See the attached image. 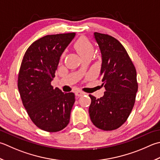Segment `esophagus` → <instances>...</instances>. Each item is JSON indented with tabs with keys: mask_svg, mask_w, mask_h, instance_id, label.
Segmentation results:
<instances>
[{
	"mask_svg": "<svg viewBox=\"0 0 160 160\" xmlns=\"http://www.w3.org/2000/svg\"><path fill=\"white\" fill-rule=\"evenodd\" d=\"M76 93V95L77 96H79L80 97V96H83L85 93H84L83 92H82V91H76V93Z\"/></svg>",
	"mask_w": 160,
	"mask_h": 160,
	"instance_id": "34e87169",
	"label": "esophagus"
}]
</instances>
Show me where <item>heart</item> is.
Listing matches in <instances>:
<instances>
[{"label": "heart", "mask_w": 160, "mask_h": 160, "mask_svg": "<svg viewBox=\"0 0 160 160\" xmlns=\"http://www.w3.org/2000/svg\"><path fill=\"white\" fill-rule=\"evenodd\" d=\"M74 47L81 58H84L87 55H93V46L89 41L86 37H80L75 43ZM65 57V53L64 52L62 55V59Z\"/></svg>", "instance_id": "heart-1"}]
</instances>
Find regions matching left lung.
<instances>
[{"mask_svg":"<svg viewBox=\"0 0 160 160\" xmlns=\"http://www.w3.org/2000/svg\"><path fill=\"white\" fill-rule=\"evenodd\" d=\"M101 52V76L105 92L100 98L89 95L91 121L99 129L121 126L131 113L138 90L135 67L123 45L108 34L93 33Z\"/></svg>","mask_w":160,"mask_h":160,"instance_id":"left-lung-1","label":"left lung"}]
</instances>
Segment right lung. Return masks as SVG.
I'll return each instance as SVG.
<instances>
[{"label": "right lung", "instance_id": "obj_1", "mask_svg": "<svg viewBox=\"0 0 160 160\" xmlns=\"http://www.w3.org/2000/svg\"><path fill=\"white\" fill-rule=\"evenodd\" d=\"M75 36L72 32L43 37L30 46L21 62L18 89L23 105L33 123L46 132H58L69 123L75 94L53 89L51 82Z\"/></svg>", "mask_w": 160, "mask_h": 160}]
</instances>
